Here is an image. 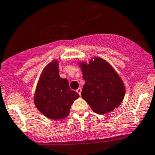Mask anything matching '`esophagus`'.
Masks as SVG:
<instances>
[{
    "instance_id": "34e87169",
    "label": "esophagus",
    "mask_w": 155,
    "mask_h": 155,
    "mask_svg": "<svg viewBox=\"0 0 155 155\" xmlns=\"http://www.w3.org/2000/svg\"><path fill=\"white\" fill-rule=\"evenodd\" d=\"M76 92H77V93L79 94V95H81V88H79V89H77V90H76Z\"/></svg>"
}]
</instances>
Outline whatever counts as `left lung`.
Returning a JSON list of instances; mask_svg holds the SVG:
<instances>
[{
	"label": "left lung",
	"instance_id": "obj_1",
	"mask_svg": "<svg viewBox=\"0 0 155 155\" xmlns=\"http://www.w3.org/2000/svg\"><path fill=\"white\" fill-rule=\"evenodd\" d=\"M85 84L81 97L95 113L105 114L113 111L123 101L125 87L123 81L106 60L93 57L89 63H78Z\"/></svg>",
	"mask_w": 155,
	"mask_h": 155
}]
</instances>
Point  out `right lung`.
I'll return each mask as SVG.
<instances>
[{
  "label": "right lung",
  "instance_id": "obj_1",
  "mask_svg": "<svg viewBox=\"0 0 155 155\" xmlns=\"http://www.w3.org/2000/svg\"><path fill=\"white\" fill-rule=\"evenodd\" d=\"M60 60L54 59L42 71L37 83L34 104L37 109L47 118L61 120L68 117L79 94L69 87L68 81L59 75Z\"/></svg>",
  "mask_w": 155,
  "mask_h": 155
}]
</instances>
